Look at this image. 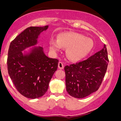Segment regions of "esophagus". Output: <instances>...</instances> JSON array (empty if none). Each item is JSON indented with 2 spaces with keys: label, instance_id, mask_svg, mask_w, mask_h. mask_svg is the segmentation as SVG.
<instances>
[{
  "label": "esophagus",
  "instance_id": "1",
  "mask_svg": "<svg viewBox=\"0 0 121 121\" xmlns=\"http://www.w3.org/2000/svg\"><path fill=\"white\" fill-rule=\"evenodd\" d=\"M58 68H59L60 69H63L64 68V65L62 62H59L58 63Z\"/></svg>",
  "mask_w": 121,
  "mask_h": 121
}]
</instances>
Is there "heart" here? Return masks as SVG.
<instances>
[{
  "instance_id": "obj_1",
  "label": "heart",
  "mask_w": 121,
  "mask_h": 121,
  "mask_svg": "<svg viewBox=\"0 0 121 121\" xmlns=\"http://www.w3.org/2000/svg\"><path fill=\"white\" fill-rule=\"evenodd\" d=\"M49 48L53 53L59 52L62 48H65L66 56L70 60H81L90 53L94 47L91 39L75 32L59 34L58 39H51Z\"/></svg>"
}]
</instances>
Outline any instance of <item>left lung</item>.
Instances as JSON below:
<instances>
[{
	"label": "left lung",
	"mask_w": 121,
	"mask_h": 121,
	"mask_svg": "<svg viewBox=\"0 0 121 121\" xmlns=\"http://www.w3.org/2000/svg\"><path fill=\"white\" fill-rule=\"evenodd\" d=\"M109 62L104 45L100 51L88 59L65 65V86L69 94L76 98H83L99 89L106 73Z\"/></svg>",
	"instance_id": "obj_1"
}]
</instances>
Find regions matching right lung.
<instances>
[{
  "mask_svg": "<svg viewBox=\"0 0 121 121\" xmlns=\"http://www.w3.org/2000/svg\"><path fill=\"white\" fill-rule=\"evenodd\" d=\"M48 28V26L27 28L10 43L9 48V75L18 91L30 99L40 98L46 93L58 68L59 60L46 56L42 47L34 48L26 54L22 52L36 45L39 35Z\"/></svg>",
  "mask_w": 121,
  "mask_h": 121,
  "instance_id": "right-lung-1",
  "label": "right lung"
}]
</instances>
